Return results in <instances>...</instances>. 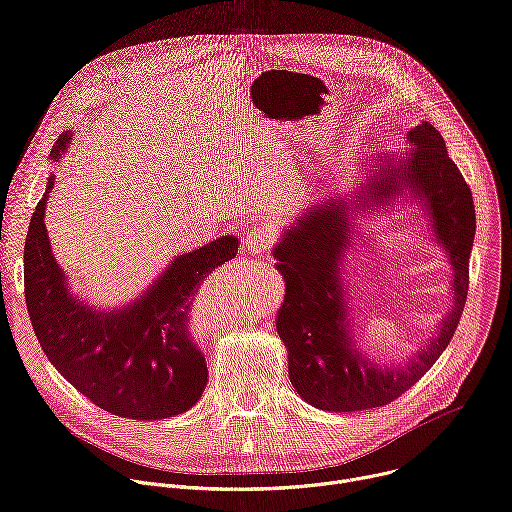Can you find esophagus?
I'll list each match as a JSON object with an SVG mask.
<instances>
[{"mask_svg": "<svg viewBox=\"0 0 512 512\" xmlns=\"http://www.w3.org/2000/svg\"><path fill=\"white\" fill-rule=\"evenodd\" d=\"M275 231L271 227H257L253 229L251 233H247L245 237V249L251 253V255H261V253H267L273 243H275Z\"/></svg>", "mask_w": 512, "mask_h": 512, "instance_id": "1", "label": "esophagus"}]
</instances>
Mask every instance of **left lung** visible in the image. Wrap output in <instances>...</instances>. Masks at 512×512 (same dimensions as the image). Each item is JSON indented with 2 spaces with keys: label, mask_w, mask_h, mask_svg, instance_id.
<instances>
[{
  "label": "left lung",
  "mask_w": 512,
  "mask_h": 512,
  "mask_svg": "<svg viewBox=\"0 0 512 512\" xmlns=\"http://www.w3.org/2000/svg\"><path fill=\"white\" fill-rule=\"evenodd\" d=\"M407 141L409 152L369 160L373 170L354 194H332L298 214L271 251L285 281L275 328L287 348L289 381L322 411H364L401 397L448 348L464 312L476 235L472 192L433 125L421 121ZM395 199L419 203L428 216L430 234L453 267V298L436 332L409 359L389 365L369 359L353 336L341 267L356 227L351 208L374 213Z\"/></svg>",
  "instance_id": "left-lung-1"
}]
</instances>
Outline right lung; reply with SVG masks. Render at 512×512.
<instances>
[{
  "mask_svg": "<svg viewBox=\"0 0 512 512\" xmlns=\"http://www.w3.org/2000/svg\"><path fill=\"white\" fill-rule=\"evenodd\" d=\"M72 131L50 160L68 150ZM54 174L38 202L24 247L26 306L36 338L54 369L101 409L139 421L170 419L194 407L208 369L188 332L200 285L239 251L235 235L174 257L148 289L121 308H97L72 294L44 223Z\"/></svg>",
  "mask_w": 512,
  "mask_h": 512,
  "instance_id": "add662e5",
  "label": "right lung"
}]
</instances>
